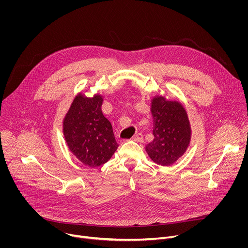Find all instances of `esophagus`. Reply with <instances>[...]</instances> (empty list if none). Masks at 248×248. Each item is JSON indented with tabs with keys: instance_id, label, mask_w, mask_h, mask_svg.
Returning <instances> with one entry per match:
<instances>
[{
	"instance_id": "esophagus-1",
	"label": "esophagus",
	"mask_w": 248,
	"mask_h": 248,
	"mask_svg": "<svg viewBox=\"0 0 248 248\" xmlns=\"http://www.w3.org/2000/svg\"><path fill=\"white\" fill-rule=\"evenodd\" d=\"M132 140L137 141V142H142V141H143V135H142V133H137V134H135V135L132 137Z\"/></svg>"
}]
</instances>
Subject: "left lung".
I'll use <instances>...</instances> for the list:
<instances>
[{
  "mask_svg": "<svg viewBox=\"0 0 248 248\" xmlns=\"http://www.w3.org/2000/svg\"><path fill=\"white\" fill-rule=\"evenodd\" d=\"M153 140L145 146L150 159L163 167L174 164L186 152L191 126L184 105L156 95L151 100Z\"/></svg>",
  "mask_w": 248,
  "mask_h": 248,
  "instance_id": "1",
  "label": "left lung"
}]
</instances>
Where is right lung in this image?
Segmentation results:
<instances>
[{"mask_svg": "<svg viewBox=\"0 0 248 248\" xmlns=\"http://www.w3.org/2000/svg\"><path fill=\"white\" fill-rule=\"evenodd\" d=\"M102 95L86 97L80 92L62 121V133L69 151L90 168L107 163L119 147L112 124L102 113Z\"/></svg>", "mask_w": 248, "mask_h": 248, "instance_id": "obj_1", "label": "right lung"}]
</instances>
